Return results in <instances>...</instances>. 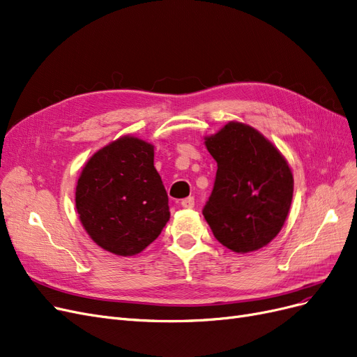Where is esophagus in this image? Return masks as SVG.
Masks as SVG:
<instances>
[{
    "mask_svg": "<svg viewBox=\"0 0 357 357\" xmlns=\"http://www.w3.org/2000/svg\"><path fill=\"white\" fill-rule=\"evenodd\" d=\"M181 204H182V207H185V208H192L194 204H195L194 197H187V199H183V200L181 202Z\"/></svg>",
    "mask_w": 357,
    "mask_h": 357,
    "instance_id": "obj_1",
    "label": "esophagus"
}]
</instances>
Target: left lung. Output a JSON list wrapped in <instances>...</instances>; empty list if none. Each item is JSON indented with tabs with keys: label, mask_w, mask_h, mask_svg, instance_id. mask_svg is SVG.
<instances>
[{
	"label": "left lung",
	"mask_w": 357,
	"mask_h": 357,
	"mask_svg": "<svg viewBox=\"0 0 357 357\" xmlns=\"http://www.w3.org/2000/svg\"><path fill=\"white\" fill-rule=\"evenodd\" d=\"M206 147L218 163L203 216L216 240L236 253L271 243L293 200V174L282 154L253 128L231 122Z\"/></svg>",
	"instance_id": "1"
}]
</instances>
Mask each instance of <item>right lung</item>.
<instances>
[{
    "label": "right lung",
    "instance_id": "obj_1",
    "mask_svg": "<svg viewBox=\"0 0 357 357\" xmlns=\"http://www.w3.org/2000/svg\"><path fill=\"white\" fill-rule=\"evenodd\" d=\"M169 199L153 145L123 137L89 158L76 187V208L89 236L119 256L138 255L169 220Z\"/></svg>",
    "mask_w": 357,
    "mask_h": 357
}]
</instances>
